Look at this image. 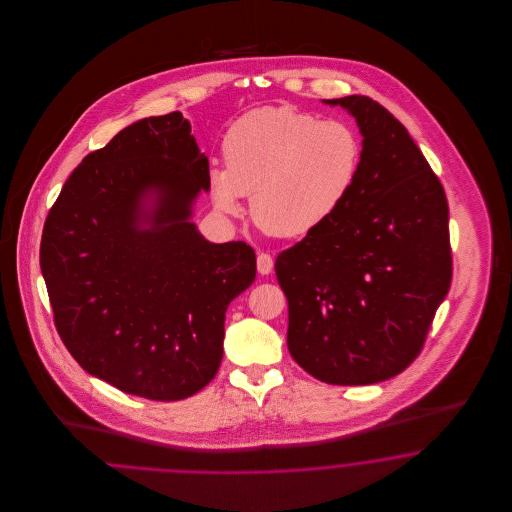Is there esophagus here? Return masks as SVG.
I'll return each mask as SVG.
<instances>
[{
  "label": "esophagus",
  "mask_w": 512,
  "mask_h": 512,
  "mask_svg": "<svg viewBox=\"0 0 512 512\" xmlns=\"http://www.w3.org/2000/svg\"><path fill=\"white\" fill-rule=\"evenodd\" d=\"M272 267H274V259L268 253H259L257 255V270H259V274H270Z\"/></svg>",
  "instance_id": "34e87169"
}]
</instances>
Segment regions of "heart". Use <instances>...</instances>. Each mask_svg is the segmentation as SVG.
<instances>
[{"mask_svg": "<svg viewBox=\"0 0 512 512\" xmlns=\"http://www.w3.org/2000/svg\"><path fill=\"white\" fill-rule=\"evenodd\" d=\"M224 165L211 172L220 213L242 215L251 195L255 226L276 238H299L334 219L357 190L363 140L349 122L261 107L234 122L222 142Z\"/></svg>", "mask_w": 512, "mask_h": 512, "instance_id": "b5f03b06", "label": "heart"}]
</instances>
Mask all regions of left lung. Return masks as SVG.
<instances>
[{"instance_id":"obj_1","label":"left lung","mask_w":512,"mask_h":512,"mask_svg":"<svg viewBox=\"0 0 512 512\" xmlns=\"http://www.w3.org/2000/svg\"><path fill=\"white\" fill-rule=\"evenodd\" d=\"M341 105L363 134L357 190L274 263L288 299V349L320 382L365 386L422 351L453 276L449 207L407 128L366 96Z\"/></svg>"}]
</instances>
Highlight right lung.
Wrapping results in <instances>:
<instances>
[{
	"mask_svg": "<svg viewBox=\"0 0 512 512\" xmlns=\"http://www.w3.org/2000/svg\"><path fill=\"white\" fill-rule=\"evenodd\" d=\"M209 161L180 111L88 153L49 209L40 242L55 328L88 374L153 401L203 390L222 361L224 313L257 272L245 242L209 244L192 201ZM149 191L158 207L140 231Z\"/></svg>",
	"mask_w": 512,
	"mask_h": 512,
	"instance_id": "obj_1",
	"label": "right lung"
}]
</instances>
